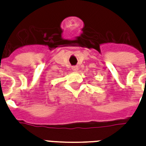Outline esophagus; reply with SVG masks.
Instances as JSON below:
<instances>
[{"mask_svg":"<svg viewBox=\"0 0 146 146\" xmlns=\"http://www.w3.org/2000/svg\"><path fill=\"white\" fill-rule=\"evenodd\" d=\"M72 70L74 72H77L78 71V67L77 66H73L72 67Z\"/></svg>","mask_w":146,"mask_h":146,"instance_id":"34e87169","label":"esophagus"}]
</instances>
